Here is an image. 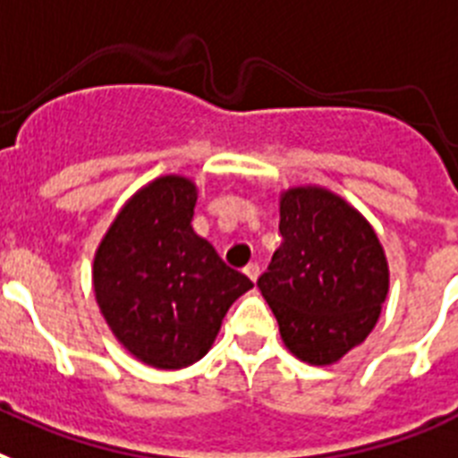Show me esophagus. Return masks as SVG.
<instances>
[{
  "instance_id": "34e87169",
  "label": "esophagus",
  "mask_w": 458,
  "mask_h": 458,
  "mask_svg": "<svg viewBox=\"0 0 458 458\" xmlns=\"http://www.w3.org/2000/svg\"><path fill=\"white\" fill-rule=\"evenodd\" d=\"M244 274L251 278V281H256L258 274H260V265H258V262H249V265L244 267Z\"/></svg>"
}]
</instances>
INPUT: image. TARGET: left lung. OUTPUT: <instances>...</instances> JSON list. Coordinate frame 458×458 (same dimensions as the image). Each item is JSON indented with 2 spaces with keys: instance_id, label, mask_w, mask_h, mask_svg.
Returning a JSON list of instances; mask_svg holds the SVG:
<instances>
[{
  "instance_id": "obj_1",
  "label": "left lung",
  "mask_w": 458,
  "mask_h": 458,
  "mask_svg": "<svg viewBox=\"0 0 458 458\" xmlns=\"http://www.w3.org/2000/svg\"><path fill=\"white\" fill-rule=\"evenodd\" d=\"M278 233L258 288L285 348L316 367L332 364L376 327L389 290L383 246L355 207L318 186L285 191Z\"/></svg>"
}]
</instances>
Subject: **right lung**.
<instances>
[{
	"label": "right lung",
	"mask_w": 458,
	"mask_h": 458,
	"mask_svg": "<svg viewBox=\"0 0 458 458\" xmlns=\"http://www.w3.org/2000/svg\"><path fill=\"white\" fill-rule=\"evenodd\" d=\"M196 184L168 174L122 207L94 256V293L119 344L154 369H184L253 288L191 228Z\"/></svg>",
	"instance_id": "obj_1"
}]
</instances>
